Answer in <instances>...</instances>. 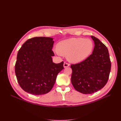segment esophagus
Here are the masks:
<instances>
[{
	"label": "esophagus",
	"instance_id": "34e87169",
	"mask_svg": "<svg viewBox=\"0 0 121 121\" xmlns=\"http://www.w3.org/2000/svg\"><path fill=\"white\" fill-rule=\"evenodd\" d=\"M69 65L68 63H66V62H65V63H64V68L68 67L69 66Z\"/></svg>",
	"mask_w": 121,
	"mask_h": 121
}]
</instances>
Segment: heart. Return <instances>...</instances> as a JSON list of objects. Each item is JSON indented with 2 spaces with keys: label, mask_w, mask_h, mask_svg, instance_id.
Wrapping results in <instances>:
<instances>
[{
  "label": "heart",
  "mask_w": 121,
  "mask_h": 121,
  "mask_svg": "<svg viewBox=\"0 0 121 121\" xmlns=\"http://www.w3.org/2000/svg\"><path fill=\"white\" fill-rule=\"evenodd\" d=\"M94 42L89 38H71L60 42L57 51L60 54L67 56L68 60L78 63L88 57L94 48Z\"/></svg>",
  "instance_id": "1"
}]
</instances>
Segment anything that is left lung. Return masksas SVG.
I'll list each match as a JSON object with an SVG mask.
<instances>
[{
    "label": "left lung",
    "mask_w": 121,
    "mask_h": 121,
    "mask_svg": "<svg viewBox=\"0 0 121 121\" xmlns=\"http://www.w3.org/2000/svg\"><path fill=\"white\" fill-rule=\"evenodd\" d=\"M91 37L95 45L92 54L81 63L71 65L72 85L83 94H91L102 89L108 82L111 69L107 47L98 38Z\"/></svg>",
    "instance_id": "8db88e82"
}]
</instances>
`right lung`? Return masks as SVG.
Returning a JSON list of instances; mask_svg holds the SVG:
<instances>
[{
  "label": "right lung",
  "instance_id": "obj_1",
  "mask_svg": "<svg viewBox=\"0 0 121 121\" xmlns=\"http://www.w3.org/2000/svg\"><path fill=\"white\" fill-rule=\"evenodd\" d=\"M53 38L36 37L26 41L17 54L15 73L25 91L36 95L52 90L57 74L64 69V62L53 63Z\"/></svg>",
  "mask_w": 121,
  "mask_h": 121
}]
</instances>
